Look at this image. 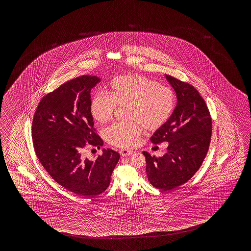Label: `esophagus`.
Listing matches in <instances>:
<instances>
[{"label": "esophagus", "instance_id": "obj_1", "mask_svg": "<svg viewBox=\"0 0 251 251\" xmlns=\"http://www.w3.org/2000/svg\"><path fill=\"white\" fill-rule=\"evenodd\" d=\"M119 153L121 154V156L125 157V156H129V155L133 154V151H129V150L126 149L120 150Z\"/></svg>", "mask_w": 251, "mask_h": 251}]
</instances>
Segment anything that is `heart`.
I'll list each match as a JSON object with an SVG mask.
<instances>
[{"mask_svg": "<svg viewBox=\"0 0 251 251\" xmlns=\"http://www.w3.org/2000/svg\"><path fill=\"white\" fill-rule=\"evenodd\" d=\"M116 105L129 107L128 118L137 122L114 124L106 130L105 137L112 145L130 149L138 144L143 133L141 123L152 131L169 120L175 98L170 88L158 85L153 80L140 75H122L110 81L108 95L97 92L92 96L90 112L97 122L106 124L112 119Z\"/></svg>", "mask_w": 251, "mask_h": 251, "instance_id": "1", "label": "heart"}]
</instances>
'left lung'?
<instances>
[{
    "label": "left lung",
    "mask_w": 251,
    "mask_h": 251,
    "mask_svg": "<svg viewBox=\"0 0 251 251\" xmlns=\"http://www.w3.org/2000/svg\"><path fill=\"white\" fill-rule=\"evenodd\" d=\"M165 77L176 93V107L151 141L154 144L167 142L168 151L160 158L147 151L143 154L150 183L167 191L181 186L199 170L208 151L212 120L203 98L192 85Z\"/></svg>",
    "instance_id": "1"
}]
</instances>
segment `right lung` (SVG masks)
I'll return each mask as SVG.
<instances>
[{
  "instance_id": "obj_1",
  "label": "right lung",
  "mask_w": 251,
  "mask_h": 251,
  "mask_svg": "<svg viewBox=\"0 0 251 251\" xmlns=\"http://www.w3.org/2000/svg\"><path fill=\"white\" fill-rule=\"evenodd\" d=\"M100 81L82 75L65 82L43 98L33 118V144L40 163L54 181L84 198L107 189L120 158L111 149L102 150L92 160L82 155L86 146L103 145L90 112L91 89Z\"/></svg>"
}]
</instances>
